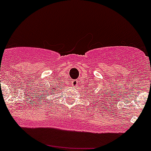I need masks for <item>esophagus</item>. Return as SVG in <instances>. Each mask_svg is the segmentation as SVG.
Masks as SVG:
<instances>
[{"mask_svg": "<svg viewBox=\"0 0 151 151\" xmlns=\"http://www.w3.org/2000/svg\"><path fill=\"white\" fill-rule=\"evenodd\" d=\"M71 84H72V85H73V87H77V86L79 85L78 80H73V81H72Z\"/></svg>", "mask_w": 151, "mask_h": 151, "instance_id": "34e87169", "label": "esophagus"}]
</instances>
